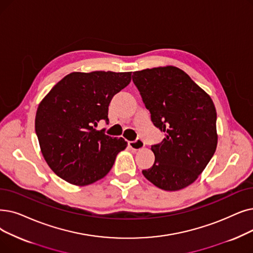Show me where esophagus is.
<instances>
[{
  "instance_id": "34e87169",
  "label": "esophagus",
  "mask_w": 253,
  "mask_h": 253,
  "mask_svg": "<svg viewBox=\"0 0 253 253\" xmlns=\"http://www.w3.org/2000/svg\"><path fill=\"white\" fill-rule=\"evenodd\" d=\"M129 148L132 149L133 151H139L145 147V142L141 139H137L135 141H129Z\"/></svg>"
}]
</instances>
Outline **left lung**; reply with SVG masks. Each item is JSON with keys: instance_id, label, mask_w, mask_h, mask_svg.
Listing matches in <instances>:
<instances>
[{"instance_id": "left-lung-1", "label": "left lung", "mask_w": 253, "mask_h": 253, "mask_svg": "<svg viewBox=\"0 0 253 253\" xmlns=\"http://www.w3.org/2000/svg\"><path fill=\"white\" fill-rule=\"evenodd\" d=\"M132 81L153 124L166 133L151 147L155 162L142 174L162 190L187 187L216 151L217 115L211 97L174 66L135 71Z\"/></svg>"}]
</instances>
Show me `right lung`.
Listing matches in <instances>:
<instances>
[{
	"label": "right lung",
	"instance_id": "obj_1",
	"mask_svg": "<svg viewBox=\"0 0 253 253\" xmlns=\"http://www.w3.org/2000/svg\"><path fill=\"white\" fill-rule=\"evenodd\" d=\"M130 82L131 72H72L43 98L35 131L42 155L58 177L85 186L112 169L127 141L95 127L102 120L108 122L109 102Z\"/></svg>",
	"mask_w": 253,
	"mask_h": 253
}]
</instances>
